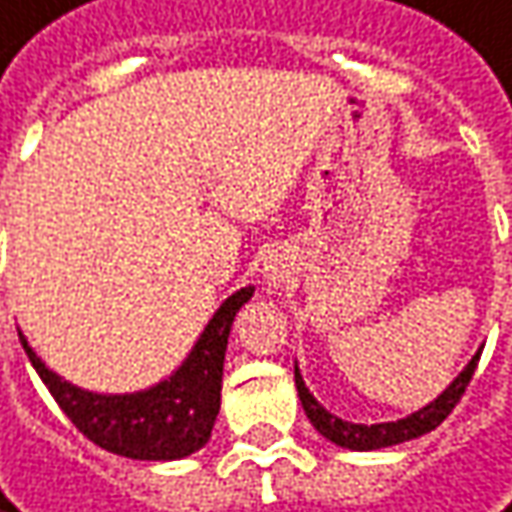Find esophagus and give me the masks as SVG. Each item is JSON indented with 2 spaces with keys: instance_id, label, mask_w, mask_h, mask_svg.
<instances>
[{
  "instance_id": "obj_1",
  "label": "esophagus",
  "mask_w": 512,
  "mask_h": 512,
  "mask_svg": "<svg viewBox=\"0 0 512 512\" xmlns=\"http://www.w3.org/2000/svg\"><path fill=\"white\" fill-rule=\"evenodd\" d=\"M278 278H281V275H278V272H275V269H272V275H269V281H272V284H275V281H278Z\"/></svg>"
}]
</instances>
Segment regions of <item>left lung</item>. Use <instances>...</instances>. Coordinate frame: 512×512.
I'll return each instance as SVG.
<instances>
[{
	"label": "left lung",
	"instance_id": "1",
	"mask_svg": "<svg viewBox=\"0 0 512 512\" xmlns=\"http://www.w3.org/2000/svg\"><path fill=\"white\" fill-rule=\"evenodd\" d=\"M478 359H481V350L472 356V362L466 365L464 371L458 374V379L437 397L435 403H429L426 408L408 414L397 423H374V426H362V423H347L339 420L336 414H330L327 408H321L316 403V397L307 391L304 379L298 374V365H295V388H298V397H301V406L307 411L310 423L318 429V435H324L327 440H333L336 446H345V449H356V452H371V449H385V446H397V443H406L414 437L426 435L437 429L449 414L452 408L461 403L466 385L478 368Z\"/></svg>",
	"mask_w": 512,
	"mask_h": 512
}]
</instances>
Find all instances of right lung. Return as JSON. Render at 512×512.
Here are the masks:
<instances>
[{
	"instance_id": "add662e5",
	"label": "right lung",
	"mask_w": 512,
	"mask_h": 512,
	"mask_svg": "<svg viewBox=\"0 0 512 512\" xmlns=\"http://www.w3.org/2000/svg\"><path fill=\"white\" fill-rule=\"evenodd\" d=\"M252 286L234 292L208 321L199 342L176 374L138 394H92L63 382L37 359L25 336V347L34 371L46 382L51 397L77 432L98 443L106 452L136 458V461H176L202 449L211 437L220 414L223 362L228 333L237 310L252 298Z\"/></svg>"
}]
</instances>
